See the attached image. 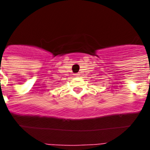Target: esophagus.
Masks as SVG:
<instances>
[{
  "mask_svg": "<svg viewBox=\"0 0 150 150\" xmlns=\"http://www.w3.org/2000/svg\"><path fill=\"white\" fill-rule=\"evenodd\" d=\"M75 76H79V74H78V73H77V74H75Z\"/></svg>",
  "mask_w": 150,
  "mask_h": 150,
  "instance_id": "esophagus-1",
  "label": "esophagus"
}]
</instances>
